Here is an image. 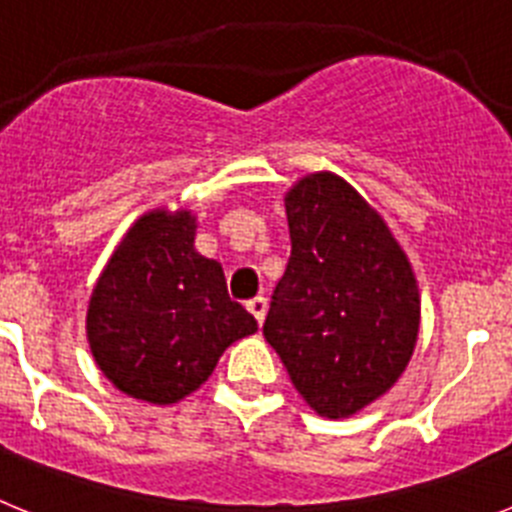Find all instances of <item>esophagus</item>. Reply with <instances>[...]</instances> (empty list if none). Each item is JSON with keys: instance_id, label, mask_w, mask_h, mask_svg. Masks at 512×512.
Listing matches in <instances>:
<instances>
[{"instance_id": "34e87169", "label": "esophagus", "mask_w": 512, "mask_h": 512, "mask_svg": "<svg viewBox=\"0 0 512 512\" xmlns=\"http://www.w3.org/2000/svg\"><path fill=\"white\" fill-rule=\"evenodd\" d=\"M248 310H251V315L256 320H259V325L264 323V318H266V300L264 297H253V300H248Z\"/></svg>"}]
</instances>
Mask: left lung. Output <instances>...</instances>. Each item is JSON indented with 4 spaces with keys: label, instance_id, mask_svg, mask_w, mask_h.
Returning a JSON list of instances; mask_svg holds the SVG:
<instances>
[{
    "label": "left lung",
    "instance_id": "8db88e82",
    "mask_svg": "<svg viewBox=\"0 0 512 512\" xmlns=\"http://www.w3.org/2000/svg\"><path fill=\"white\" fill-rule=\"evenodd\" d=\"M289 253L264 338L318 415L348 418L405 372L420 328L410 261L377 210L341 176L289 189Z\"/></svg>",
    "mask_w": 512,
    "mask_h": 512
}]
</instances>
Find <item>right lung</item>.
Masks as SVG:
<instances>
[{
	"mask_svg": "<svg viewBox=\"0 0 512 512\" xmlns=\"http://www.w3.org/2000/svg\"><path fill=\"white\" fill-rule=\"evenodd\" d=\"M197 217L153 210L125 233L92 292L87 338L117 390L153 405L192 395L225 348L259 330L223 266L194 251Z\"/></svg>",
	"mask_w": 512,
	"mask_h": 512,
	"instance_id": "obj_1",
	"label": "right lung"
}]
</instances>
